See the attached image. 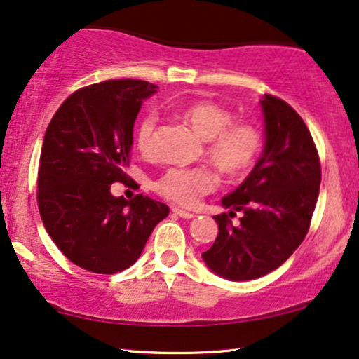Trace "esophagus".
Here are the masks:
<instances>
[{
    "instance_id": "esophagus-1",
    "label": "esophagus",
    "mask_w": 359,
    "mask_h": 359,
    "mask_svg": "<svg viewBox=\"0 0 359 359\" xmlns=\"http://www.w3.org/2000/svg\"><path fill=\"white\" fill-rule=\"evenodd\" d=\"M172 212H174L175 213V215H179L180 217V219H194V213L192 212H187V210H182V208H179V207H174V208H172Z\"/></svg>"
}]
</instances>
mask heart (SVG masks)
Returning a JSON list of instances; mask_svg holds the SVG:
<instances>
[{
  "label": "heart",
  "mask_w": 359,
  "mask_h": 359,
  "mask_svg": "<svg viewBox=\"0 0 359 359\" xmlns=\"http://www.w3.org/2000/svg\"><path fill=\"white\" fill-rule=\"evenodd\" d=\"M180 119L192 127L198 137L207 140L205 156L226 175L242 174L250 167L262 149V134L248 122H233L225 107L212 101L187 104L179 111ZM157 117L147 114L135 130V146L142 154L154 151ZM217 187V177L207 167H170L156 180L162 197L184 207H194L203 195Z\"/></svg>",
  "instance_id": "obj_1"
}]
</instances>
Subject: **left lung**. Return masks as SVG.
I'll use <instances>...</instances> for the list:
<instances>
[{
    "instance_id": "left-lung-1",
    "label": "left lung",
    "mask_w": 359,
    "mask_h": 359,
    "mask_svg": "<svg viewBox=\"0 0 359 359\" xmlns=\"http://www.w3.org/2000/svg\"><path fill=\"white\" fill-rule=\"evenodd\" d=\"M263 144L247 179L222 198L229 215L213 217L219 235L203 262L213 273L232 281L255 280L283 265L300 247L320 194L321 169L305 122L287 102L260 99ZM243 213L241 224L228 219Z\"/></svg>"
}]
</instances>
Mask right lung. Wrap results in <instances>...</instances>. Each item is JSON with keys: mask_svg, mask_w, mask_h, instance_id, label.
<instances>
[{"mask_svg": "<svg viewBox=\"0 0 359 359\" xmlns=\"http://www.w3.org/2000/svg\"><path fill=\"white\" fill-rule=\"evenodd\" d=\"M156 84L106 81L76 90L49 122L41 149L38 207L44 229L74 265L112 275L129 269L169 207L135 195L114 197L124 182L134 122Z\"/></svg>", "mask_w": 359, "mask_h": 359, "instance_id": "add662e5", "label": "right lung"}]
</instances>
